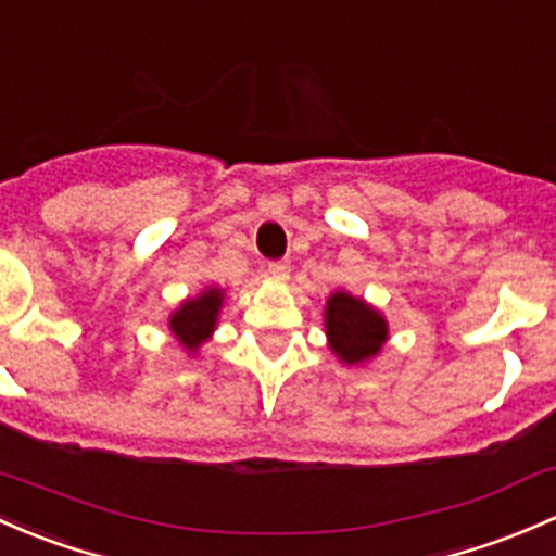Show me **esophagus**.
Returning <instances> with one entry per match:
<instances>
[{
	"label": "esophagus",
	"mask_w": 556,
	"mask_h": 556,
	"mask_svg": "<svg viewBox=\"0 0 556 556\" xmlns=\"http://www.w3.org/2000/svg\"><path fill=\"white\" fill-rule=\"evenodd\" d=\"M267 276L273 280H286L289 278V265H286V262H270V265H267Z\"/></svg>",
	"instance_id": "1"
}]
</instances>
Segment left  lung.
I'll use <instances>...</instances> for the list:
<instances>
[{
	"label": "left lung",
	"mask_w": 556,
	"mask_h": 556,
	"mask_svg": "<svg viewBox=\"0 0 556 556\" xmlns=\"http://www.w3.org/2000/svg\"><path fill=\"white\" fill-rule=\"evenodd\" d=\"M324 331L329 351L345 366H364L386 348L388 320L364 296L351 291H331L324 305Z\"/></svg>",
	"instance_id": "1"
}]
</instances>
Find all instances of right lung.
Listing matches in <instances>:
<instances>
[{
  "label": "right lung",
  "instance_id": "add662e5",
  "mask_svg": "<svg viewBox=\"0 0 556 556\" xmlns=\"http://www.w3.org/2000/svg\"><path fill=\"white\" fill-rule=\"evenodd\" d=\"M222 307H225V289L211 283L200 294L179 302L176 311H170L168 331L187 356H194L214 337Z\"/></svg>",
  "mask_w": 556,
  "mask_h": 556
}]
</instances>
